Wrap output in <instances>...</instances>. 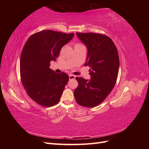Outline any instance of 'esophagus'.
I'll list each match as a JSON object with an SVG mask.
<instances>
[{
    "label": "esophagus",
    "instance_id": "1",
    "mask_svg": "<svg viewBox=\"0 0 149 149\" xmlns=\"http://www.w3.org/2000/svg\"><path fill=\"white\" fill-rule=\"evenodd\" d=\"M74 78H75L74 75H72V74L69 75V79H74Z\"/></svg>",
    "mask_w": 149,
    "mask_h": 149
}]
</instances>
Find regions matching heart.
Listing matches in <instances>:
<instances>
[{
    "label": "heart",
    "mask_w": 149,
    "mask_h": 149,
    "mask_svg": "<svg viewBox=\"0 0 149 149\" xmlns=\"http://www.w3.org/2000/svg\"><path fill=\"white\" fill-rule=\"evenodd\" d=\"M80 45V44H76V45Z\"/></svg>",
    "instance_id": "b5f03b06"
}]
</instances>
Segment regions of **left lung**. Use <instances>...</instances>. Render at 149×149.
Segmentation results:
<instances>
[{
  "label": "left lung",
  "instance_id": "obj_1",
  "mask_svg": "<svg viewBox=\"0 0 149 149\" xmlns=\"http://www.w3.org/2000/svg\"><path fill=\"white\" fill-rule=\"evenodd\" d=\"M88 49L84 66H89L91 79L76 77L78 86L74 96L79 105L94 107L104 101L114 87L118 78L119 58L112 40L107 36L95 33L76 32Z\"/></svg>",
  "mask_w": 149,
  "mask_h": 149
}]
</instances>
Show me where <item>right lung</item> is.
Here are the masks:
<instances>
[{"mask_svg": "<svg viewBox=\"0 0 149 149\" xmlns=\"http://www.w3.org/2000/svg\"><path fill=\"white\" fill-rule=\"evenodd\" d=\"M73 37V33L47 30L31 35L26 42L20 56V78L26 93L38 104L50 107L60 101L69 76L55 73L49 65Z\"/></svg>", "mask_w": 149, "mask_h": 149, "instance_id": "1", "label": "right lung"}]
</instances>
